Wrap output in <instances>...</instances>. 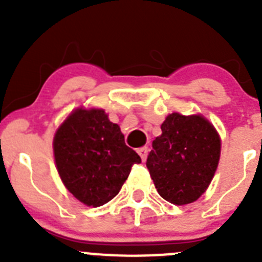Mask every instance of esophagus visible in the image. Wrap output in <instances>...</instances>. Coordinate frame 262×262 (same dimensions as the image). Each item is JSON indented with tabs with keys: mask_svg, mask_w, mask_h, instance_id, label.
<instances>
[{
	"mask_svg": "<svg viewBox=\"0 0 262 262\" xmlns=\"http://www.w3.org/2000/svg\"><path fill=\"white\" fill-rule=\"evenodd\" d=\"M138 154H139V156L142 157L143 161H145V159H147V155H148V148H147V147L139 148V149H138Z\"/></svg>",
	"mask_w": 262,
	"mask_h": 262,
	"instance_id": "obj_1",
	"label": "esophagus"
}]
</instances>
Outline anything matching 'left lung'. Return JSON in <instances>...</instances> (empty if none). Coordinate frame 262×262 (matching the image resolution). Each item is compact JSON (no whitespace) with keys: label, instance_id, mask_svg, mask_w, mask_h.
Listing matches in <instances>:
<instances>
[{"label":"left lung","instance_id":"obj_1","mask_svg":"<svg viewBox=\"0 0 262 262\" xmlns=\"http://www.w3.org/2000/svg\"><path fill=\"white\" fill-rule=\"evenodd\" d=\"M147 157L149 174L164 200L174 205L196 201L206 191L221 156V139L201 115L173 113L161 124Z\"/></svg>","mask_w":262,"mask_h":262}]
</instances>
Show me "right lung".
Masks as SVG:
<instances>
[{
  "mask_svg": "<svg viewBox=\"0 0 262 262\" xmlns=\"http://www.w3.org/2000/svg\"><path fill=\"white\" fill-rule=\"evenodd\" d=\"M53 154L67 189L93 207L113 200L134 164L142 161L126 145L119 126L96 108H77L67 118L53 139Z\"/></svg>",
  "mask_w": 262,
  "mask_h": 262,
  "instance_id": "right-lung-1",
  "label": "right lung"
}]
</instances>
